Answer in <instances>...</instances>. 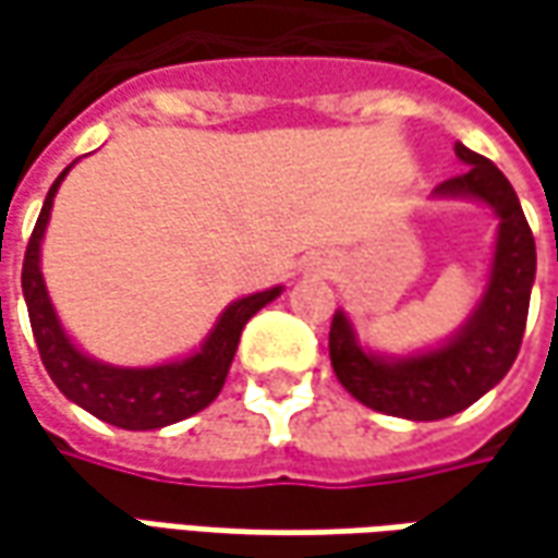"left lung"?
I'll return each instance as SVG.
<instances>
[{"label": "left lung", "instance_id": "8db88e82", "mask_svg": "<svg viewBox=\"0 0 558 558\" xmlns=\"http://www.w3.org/2000/svg\"><path fill=\"white\" fill-rule=\"evenodd\" d=\"M465 173L440 183L435 198L482 202L497 214V242L487 269L482 301L457 332L438 348L407 356L366 351L348 313L332 316L329 356L344 391L375 413L413 422H435L462 413L484 397L515 363L525 335L527 301L537 272L534 235L515 189L497 163H490L462 142L453 145Z\"/></svg>", "mask_w": 558, "mask_h": 558}]
</instances>
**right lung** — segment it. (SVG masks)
Here are the masks:
<instances>
[{"instance_id":"1","label":"right lung","mask_w":558,"mask_h":558,"mask_svg":"<svg viewBox=\"0 0 558 558\" xmlns=\"http://www.w3.org/2000/svg\"><path fill=\"white\" fill-rule=\"evenodd\" d=\"M71 167L61 170V177L54 180L43 202L39 220L33 226V235L27 242L24 269H21V289H24L33 338H36L46 373L52 375L58 391L68 400H74L76 407L126 432H151V428H163V425L202 413L223 388L245 323L260 307H267L269 301H276L282 294V286L254 291L232 301L217 316L214 329L207 332L198 351L161 363V366H111L96 356L83 354L74 344V338L61 326L46 291L43 267H39L43 235L52 217L54 195Z\"/></svg>"}]
</instances>
